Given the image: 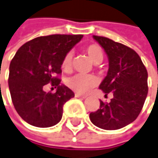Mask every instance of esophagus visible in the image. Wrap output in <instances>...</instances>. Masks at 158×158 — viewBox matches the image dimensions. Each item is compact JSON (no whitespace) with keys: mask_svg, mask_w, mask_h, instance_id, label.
I'll return each instance as SVG.
<instances>
[{"mask_svg":"<svg viewBox=\"0 0 158 158\" xmlns=\"http://www.w3.org/2000/svg\"><path fill=\"white\" fill-rule=\"evenodd\" d=\"M75 96H76V97H78V98H81V99L86 98V95H83V94H76Z\"/></svg>","mask_w":158,"mask_h":158,"instance_id":"1","label":"esophagus"}]
</instances>
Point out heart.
<instances>
[{
    "label": "heart",
    "mask_w": 158,
    "mask_h": 158,
    "mask_svg": "<svg viewBox=\"0 0 158 158\" xmlns=\"http://www.w3.org/2000/svg\"><path fill=\"white\" fill-rule=\"evenodd\" d=\"M88 57L90 60L94 64H98L103 61L104 54L103 50L97 45H91L86 48L85 49ZM72 59H73V53L71 51L67 52L63 59L62 62V68L68 72L72 67ZM66 85L74 92L77 94H85L91 88L95 86L97 83V78L94 75H81V74H76L74 76L69 77L66 81Z\"/></svg>",
    "instance_id": "heart-1"
}]
</instances>
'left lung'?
<instances>
[{
  "instance_id": "left-lung-1",
  "label": "left lung",
  "mask_w": 158,
  "mask_h": 158,
  "mask_svg": "<svg viewBox=\"0 0 158 158\" xmlns=\"http://www.w3.org/2000/svg\"><path fill=\"white\" fill-rule=\"evenodd\" d=\"M109 60L107 76L99 85L105 95L112 94L110 103L100 100L99 109L90 120L99 128L116 130L127 127L139 116L148 94V73L138 53L113 40L93 35Z\"/></svg>"
}]
</instances>
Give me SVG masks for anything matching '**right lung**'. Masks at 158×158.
<instances>
[{
    "label": "right lung",
    "instance_id": "obj_1",
    "mask_svg": "<svg viewBox=\"0 0 158 158\" xmlns=\"http://www.w3.org/2000/svg\"><path fill=\"white\" fill-rule=\"evenodd\" d=\"M82 35H52L32 39L21 46L11 61L8 85L19 115L30 125L50 127L61 121L63 107L75 94L55 75L62 73V62ZM50 83L54 94L44 91Z\"/></svg>",
    "mask_w": 158,
    "mask_h": 158
}]
</instances>
